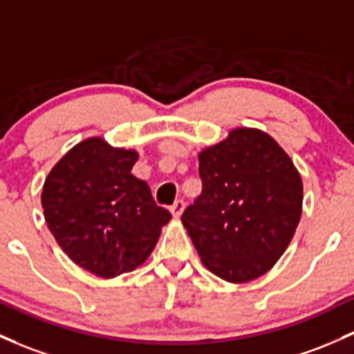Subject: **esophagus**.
<instances>
[{"mask_svg":"<svg viewBox=\"0 0 354 354\" xmlns=\"http://www.w3.org/2000/svg\"><path fill=\"white\" fill-rule=\"evenodd\" d=\"M183 209H185V201L183 200H176L169 207V212L173 213V216H180L181 213H183Z\"/></svg>","mask_w":354,"mask_h":354,"instance_id":"34e87169","label":"esophagus"}]
</instances>
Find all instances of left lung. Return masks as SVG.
<instances>
[{"label":"left lung","instance_id":"left-lung-1","mask_svg":"<svg viewBox=\"0 0 354 354\" xmlns=\"http://www.w3.org/2000/svg\"><path fill=\"white\" fill-rule=\"evenodd\" d=\"M203 189L181 215L209 272L234 284L274 267L302 212V181L269 134L239 127L198 154Z\"/></svg>","mask_w":354,"mask_h":354}]
</instances>
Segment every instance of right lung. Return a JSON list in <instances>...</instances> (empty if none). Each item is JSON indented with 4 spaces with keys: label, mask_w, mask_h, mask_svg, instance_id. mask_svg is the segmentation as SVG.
Returning <instances> with one entry per match:
<instances>
[{
    "label": "right lung",
    "mask_w": 354,
    "mask_h": 354,
    "mask_svg": "<svg viewBox=\"0 0 354 354\" xmlns=\"http://www.w3.org/2000/svg\"><path fill=\"white\" fill-rule=\"evenodd\" d=\"M133 149L91 138L68 151L50 171L41 207L50 232L77 266L104 279L141 266L171 220L146 181L131 169Z\"/></svg>",
    "instance_id": "1"
}]
</instances>
